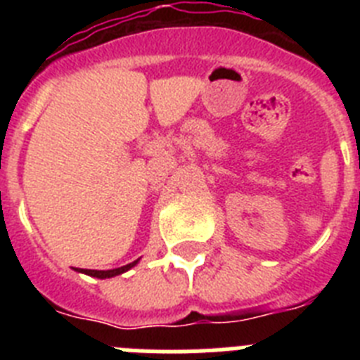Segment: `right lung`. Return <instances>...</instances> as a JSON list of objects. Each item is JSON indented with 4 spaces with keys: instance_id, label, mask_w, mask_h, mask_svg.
<instances>
[{
    "instance_id": "1",
    "label": "right lung",
    "mask_w": 360,
    "mask_h": 360,
    "mask_svg": "<svg viewBox=\"0 0 360 360\" xmlns=\"http://www.w3.org/2000/svg\"><path fill=\"white\" fill-rule=\"evenodd\" d=\"M136 263H139V259H135V262H133V263H128V265L119 266V269H113V270H88V269H81V270H79V272H84V274L94 276V278H98V279H106V278H113V276L124 274L126 270H129V269H131V266H135Z\"/></svg>"
}]
</instances>
